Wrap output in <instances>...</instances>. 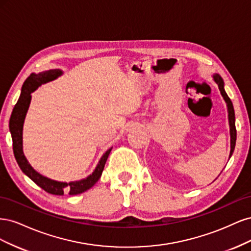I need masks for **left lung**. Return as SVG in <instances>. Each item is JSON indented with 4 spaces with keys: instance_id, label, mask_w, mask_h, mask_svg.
<instances>
[{
    "instance_id": "left-lung-1",
    "label": "left lung",
    "mask_w": 251,
    "mask_h": 251,
    "mask_svg": "<svg viewBox=\"0 0 251 251\" xmlns=\"http://www.w3.org/2000/svg\"><path fill=\"white\" fill-rule=\"evenodd\" d=\"M214 79L218 83L219 89H220V91H221V94L227 103V108H228V118H229V126H230V155H229V158H230L233 153L234 147H235V140H237V130H235V124H234V119H235L234 118V110H233V105H232L230 98L228 97V95L226 94L225 90H224V81H223L222 77L220 76V75L216 74V75H214Z\"/></svg>"
}]
</instances>
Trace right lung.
<instances>
[{
    "mask_svg": "<svg viewBox=\"0 0 251 251\" xmlns=\"http://www.w3.org/2000/svg\"><path fill=\"white\" fill-rule=\"evenodd\" d=\"M60 74H62V71L58 69L45 71L39 74H34V73L30 74V76L25 80L24 85L22 87L21 96L13 108L10 121H9V130L12 137L13 154L23 173L27 175V176L31 179L35 184L42 187L45 192H47L49 194L57 195V196H62L65 193H69L70 195H78L92 187L98 181V179L100 178L101 173L104 168V164L107 162V159L109 157L112 148L109 149L103 154L100 163H98V165L96 166V169L92 175H90V176L86 179H82L76 182H70V183L53 181L46 177H43L42 175L36 173L31 168V165L28 163V161L26 160V158L24 156V153H23V141H22L23 124H24V119L26 116L27 110L29 108V103H30V100H31V93L35 89H37V87H40L42 83L55 79L56 77L59 76Z\"/></svg>",
    "mask_w": 251,
    "mask_h": 251,
    "instance_id": "right-lung-1",
    "label": "right lung"
}]
</instances>
